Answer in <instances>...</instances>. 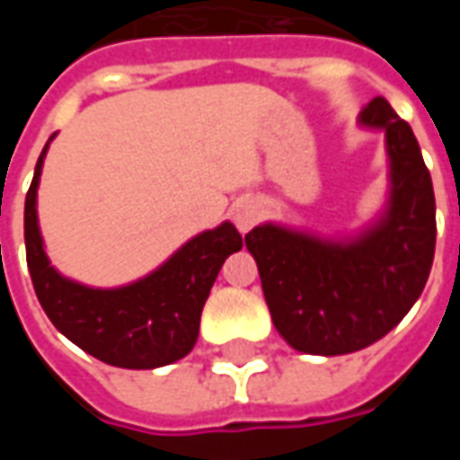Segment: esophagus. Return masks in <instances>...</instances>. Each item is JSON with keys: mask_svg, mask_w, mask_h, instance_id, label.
Returning <instances> with one entry per match:
<instances>
[{"mask_svg": "<svg viewBox=\"0 0 460 460\" xmlns=\"http://www.w3.org/2000/svg\"><path fill=\"white\" fill-rule=\"evenodd\" d=\"M261 217V207H259V201H253V199H243L239 201L236 207H234V224H236V229L239 231H246L259 221Z\"/></svg>", "mask_w": 460, "mask_h": 460, "instance_id": "obj_1", "label": "esophagus"}]
</instances>
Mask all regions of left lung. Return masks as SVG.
I'll list each match as a JSON object with an SVG mask.
<instances>
[{
    "mask_svg": "<svg viewBox=\"0 0 460 460\" xmlns=\"http://www.w3.org/2000/svg\"><path fill=\"white\" fill-rule=\"evenodd\" d=\"M359 122L385 130L389 155V199L375 224L345 239L280 224L246 234L273 325L308 355H347L385 338L421 296L434 263V184L414 132L382 95Z\"/></svg>",
    "mask_w": 460,
    "mask_h": 460,
    "instance_id": "8db88e82",
    "label": "left lung"
}]
</instances>
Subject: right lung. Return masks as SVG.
<instances>
[{
	"instance_id": "1",
	"label": "right lung",
	"mask_w": 460,
	"mask_h": 460,
	"mask_svg": "<svg viewBox=\"0 0 460 460\" xmlns=\"http://www.w3.org/2000/svg\"><path fill=\"white\" fill-rule=\"evenodd\" d=\"M36 162L26 191V263L36 298L58 332L105 365L155 369L190 355L199 338L201 308L224 261L243 246L231 221L201 231L150 276L120 288H91L51 266L36 217V190L49 145Z\"/></svg>"
}]
</instances>
